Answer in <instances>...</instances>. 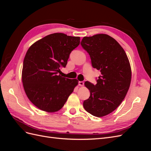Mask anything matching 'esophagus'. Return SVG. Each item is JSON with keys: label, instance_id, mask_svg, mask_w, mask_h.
I'll return each instance as SVG.
<instances>
[{"label": "esophagus", "instance_id": "esophagus-1", "mask_svg": "<svg viewBox=\"0 0 151 151\" xmlns=\"http://www.w3.org/2000/svg\"><path fill=\"white\" fill-rule=\"evenodd\" d=\"M84 84V83L83 81H79V85L80 86H83Z\"/></svg>", "mask_w": 151, "mask_h": 151}]
</instances>
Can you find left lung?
<instances>
[{
	"label": "left lung",
	"instance_id": "1",
	"mask_svg": "<svg viewBox=\"0 0 151 151\" xmlns=\"http://www.w3.org/2000/svg\"><path fill=\"white\" fill-rule=\"evenodd\" d=\"M81 45L89 53L93 68L101 72L96 84L85 82L90 96L83 106L93 116L107 115L121 104L129 89L132 77L129 60L120 45L107 35L84 37Z\"/></svg>",
	"mask_w": 151,
	"mask_h": 151
}]
</instances>
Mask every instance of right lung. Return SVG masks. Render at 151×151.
Here are the masks:
<instances>
[{
    "mask_svg": "<svg viewBox=\"0 0 151 151\" xmlns=\"http://www.w3.org/2000/svg\"><path fill=\"white\" fill-rule=\"evenodd\" d=\"M79 43L78 36L57 33L38 40L27 51L22 71V84L27 96L39 109L47 112L58 111L78 84L77 79L59 74Z\"/></svg>",
    "mask_w": 151,
    "mask_h": 151,
    "instance_id": "obj_1",
    "label": "right lung"
}]
</instances>
